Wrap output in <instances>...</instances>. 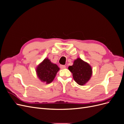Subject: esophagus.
Segmentation results:
<instances>
[{
    "label": "esophagus",
    "mask_w": 124,
    "mask_h": 124,
    "mask_svg": "<svg viewBox=\"0 0 124 124\" xmlns=\"http://www.w3.org/2000/svg\"><path fill=\"white\" fill-rule=\"evenodd\" d=\"M66 66L65 65H60V68H61L62 69H63L66 68Z\"/></svg>",
    "instance_id": "34e87169"
}]
</instances>
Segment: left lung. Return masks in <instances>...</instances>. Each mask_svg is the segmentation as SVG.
Returning a JSON list of instances; mask_svg holds the SVG:
<instances>
[{
    "mask_svg": "<svg viewBox=\"0 0 124 124\" xmlns=\"http://www.w3.org/2000/svg\"><path fill=\"white\" fill-rule=\"evenodd\" d=\"M68 69L72 73L74 80L81 86L87 83L93 73L91 66L80 58L74 60L73 65L69 66Z\"/></svg>",
    "mask_w": 124,
    "mask_h": 124,
    "instance_id": "obj_1",
    "label": "left lung"
}]
</instances>
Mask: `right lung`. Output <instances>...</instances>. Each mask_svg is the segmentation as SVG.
<instances>
[{
    "mask_svg": "<svg viewBox=\"0 0 124 124\" xmlns=\"http://www.w3.org/2000/svg\"><path fill=\"white\" fill-rule=\"evenodd\" d=\"M36 69L39 79L47 84L54 80L60 69L57 65L52 62L48 58H46L37 66Z\"/></svg>",
    "mask_w": 124,
    "mask_h": 124,
    "instance_id": "right-lung-1",
    "label": "right lung"
}]
</instances>
